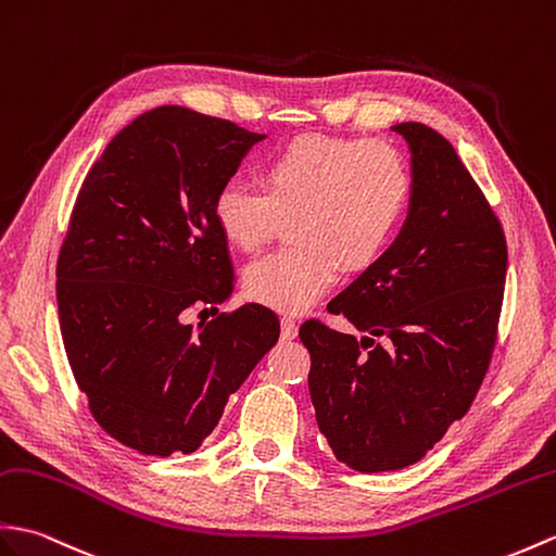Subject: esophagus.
<instances>
[{
	"label": "esophagus",
	"mask_w": 556,
	"mask_h": 556,
	"mask_svg": "<svg viewBox=\"0 0 556 556\" xmlns=\"http://www.w3.org/2000/svg\"><path fill=\"white\" fill-rule=\"evenodd\" d=\"M295 337H299V325H295V319L283 317V319H281V339L291 341V339H295Z\"/></svg>",
	"instance_id": "1"
}]
</instances>
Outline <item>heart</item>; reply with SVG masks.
<instances>
[{"mask_svg":"<svg viewBox=\"0 0 556 556\" xmlns=\"http://www.w3.org/2000/svg\"><path fill=\"white\" fill-rule=\"evenodd\" d=\"M255 189L239 179L219 187L213 215L223 237L257 251L283 217L293 249L269 253L247 273L251 299L281 313H301L345 269L377 263L403 227L415 177L405 153L389 141L299 137L261 167Z\"/></svg>","mask_w":556,"mask_h":556,"instance_id":"heart-1","label":"heart"}]
</instances>
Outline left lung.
<instances>
[{
	"instance_id": "8db88e82",
	"label": "left lung",
	"mask_w": 556,
	"mask_h": 556,
	"mask_svg": "<svg viewBox=\"0 0 556 556\" xmlns=\"http://www.w3.org/2000/svg\"><path fill=\"white\" fill-rule=\"evenodd\" d=\"M391 130L407 141L415 177L407 217L379 261L329 303L365 337L315 319L301 327L319 431L363 473L419 462L467 415L507 275L505 231L453 144L421 123Z\"/></svg>"
}]
</instances>
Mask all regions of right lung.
Segmentation results:
<instances>
[{
  "mask_svg": "<svg viewBox=\"0 0 556 556\" xmlns=\"http://www.w3.org/2000/svg\"><path fill=\"white\" fill-rule=\"evenodd\" d=\"M261 139L159 106L109 141L77 193L56 267L61 337L101 429L141 455L201 447L279 339L257 303L199 329L185 319L235 291L213 203Z\"/></svg>",
  "mask_w": 556,
  "mask_h": 556,
  "instance_id": "add662e5",
  "label": "right lung"
}]
</instances>
